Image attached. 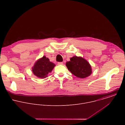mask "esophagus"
<instances>
[{
    "label": "esophagus",
    "instance_id": "esophagus-1",
    "mask_svg": "<svg viewBox=\"0 0 125 125\" xmlns=\"http://www.w3.org/2000/svg\"><path fill=\"white\" fill-rule=\"evenodd\" d=\"M63 62H58V65H63Z\"/></svg>",
    "mask_w": 125,
    "mask_h": 125
}]
</instances>
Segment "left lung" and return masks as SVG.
I'll list each match as a JSON object with an SVG mask.
<instances>
[{
  "instance_id": "8db88e82",
  "label": "left lung",
  "mask_w": 125,
  "mask_h": 125,
  "mask_svg": "<svg viewBox=\"0 0 125 125\" xmlns=\"http://www.w3.org/2000/svg\"><path fill=\"white\" fill-rule=\"evenodd\" d=\"M66 65L71 73L81 79L89 76L92 72L90 64L81 57L75 56L71 58L70 61L67 62Z\"/></svg>"
}]
</instances>
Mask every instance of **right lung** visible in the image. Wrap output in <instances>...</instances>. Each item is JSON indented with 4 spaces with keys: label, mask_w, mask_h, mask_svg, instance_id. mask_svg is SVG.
Wrapping results in <instances>:
<instances>
[{
    "label": "right lung",
    "mask_w": 125,
    "mask_h": 125,
    "mask_svg": "<svg viewBox=\"0 0 125 125\" xmlns=\"http://www.w3.org/2000/svg\"><path fill=\"white\" fill-rule=\"evenodd\" d=\"M55 65L51 62L45 56H43L35 62L32 67V73L37 77L41 79L45 78L50 73Z\"/></svg>",
    "instance_id": "1"
}]
</instances>
